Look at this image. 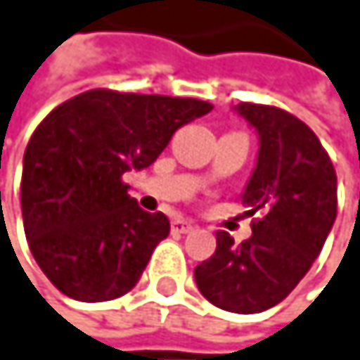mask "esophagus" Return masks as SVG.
<instances>
[{
	"label": "esophagus",
	"mask_w": 360,
	"mask_h": 360,
	"mask_svg": "<svg viewBox=\"0 0 360 360\" xmlns=\"http://www.w3.org/2000/svg\"><path fill=\"white\" fill-rule=\"evenodd\" d=\"M194 230V224H190L188 219H174L172 221V233H179V235H188Z\"/></svg>",
	"instance_id": "esophagus-1"
}]
</instances>
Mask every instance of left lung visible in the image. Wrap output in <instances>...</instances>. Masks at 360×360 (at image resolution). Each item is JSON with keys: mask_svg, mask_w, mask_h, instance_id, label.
<instances>
[{"mask_svg": "<svg viewBox=\"0 0 360 360\" xmlns=\"http://www.w3.org/2000/svg\"><path fill=\"white\" fill-rule=\"evenodd\" d=\"M233 110L258 136L241 200L260 219L239 245L219 230L213 256L194 269V279L215 307L260 314L284 301L318 258L338 215V176L318 136L290 112L248 102Z\"/></svg>", "mask_w": 360, "mask_h": 360, "instance_id": "left-lung-1", "label": "left lung"}]
</instances>
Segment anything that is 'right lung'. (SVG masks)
Returning a JSON list of instances; mask_svg holds the SVG:
<instances>
[{
  "label": "right lung",
  "mask_w": 360,
  "mask_h": 360,
  "mask_svg": "<svg viewBox=\"0 0 360 360\" xmlns=\"http://www.w3.org/2000/svg\"><path fill=\"white\" fill-rule=\"evenodd\" d=\"M211 108L194 98L91 89L38 125L22 158V224L59 292L100 303L139 284L170 221L143 211L121 176L149 168L179 127Z\"/></svg>",
  "instance_id": "right-lung-1"
}]
</instances>
